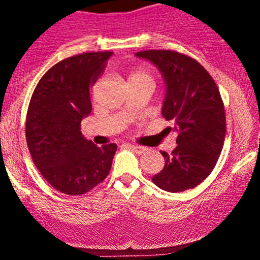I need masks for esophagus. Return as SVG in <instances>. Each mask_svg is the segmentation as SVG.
Masks as SVG:
<instances>
[{"label":"esophagus","instance_id":"1","mask_svg":"<svg viewBox=\"0 0 260 260\" xmlns=\"http://www.w3.org/2000/svg\"><path fill=\"white\" fill-rule=\"evenodd\" d=\"M127 147L129 149H132L133 152H136V153H138V154H141V153H145L146 152V147H143V146H137V145H127Z\"/></svg>","mask_w":260,"mask_h":260}]
</instances>
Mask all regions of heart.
<instances>
[{
  "instance_id": "1",
  "label": "heart",
  "mask_w": 260,
  "mask_h": 260,
  "mask_svg": "<svg viewBox=\"0 0 260 260\" xmlns=\"http://www.w3.org/2000/svg\"><path fill=\"white\" fill-rule=\"evenodd\" d=\"M129 81H149V83L153 84V78L149 74L148 72L145 69H137L133 70L132 73L128 77V83Z\"/></svg>"
}]
</instances>
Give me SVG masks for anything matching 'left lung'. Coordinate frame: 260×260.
Listing matches in <instances>:
<instances>
[{"label": "left lung", "instance_id": "obj_1", "mask_svg": "<svg viewBox=\"0 0 260 260\" xmlns=\"http://www.w3.org/2000/svg\"><path fill=\"white\" fill-rule=\"evenodd\" d=\"M136 56L151 61L166 85L162 115L177 133L172 154L152 181L169 192L193 188L210 175L224 145L225 111L216 83L195 59L171 50H147Z\"/></svg>", "mask_w": 260, "mask_h": 260}]
</instances>
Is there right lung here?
Wrapping results in <instances>:
<instances>
[{
    "instance_id": "right-lung-1",
    "label": "right lung",
    "mask_w": 260,
    "mask_h": 260,
    "mask_svg": "<svg viewBox=\"0 0 260 260\" xmlns=\"http://www.w3.org/2000/svg\"><path fill=\"white\" fill-rule=\"evenodd\" d=\"M113 52H84L61 60L36 85L26 115L32 161L50 185L83 195L108 176L117 145L98 147L80 132L91 112L89 88Z\"/></svg>"
}]
</instances>
